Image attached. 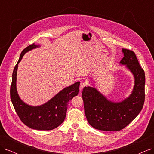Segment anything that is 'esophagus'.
<instances>
[{"label": "esophagus", "mask_w": 154, "mask_h": 154, "mask_svg": "<svg viewBox=\"0 0 154 154\" xmlns=\"http://www.w3.org/2000/svg\"><path fill=\"white\" fill-rule=\"evenodd\" d=\"M87 85V83L85 81H82L80 82V91H82L83 88H84L85 86Z\"/></svg>", "instance_id": "obj_1"}]
</instances>
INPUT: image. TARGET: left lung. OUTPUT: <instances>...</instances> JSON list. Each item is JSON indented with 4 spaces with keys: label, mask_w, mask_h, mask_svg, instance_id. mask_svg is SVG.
<instances>
[{
    "label": "left lung",
    "mask_w": 154,
    "mask_h": 154,
    "mask_svg": "<svg viewBox=\"0 0 154 154\" xmlns=\"http://www.w3.org/2000/svg\"><path fill=\"white\" fill-rule=\"evenodd\" d=\"M124 57L120 61L134 77L133 91L127 98L114 102L95 87H85L82 97L87 119L93 128L103 131H119L137 117L141 111L145 98V75L134 51L122 49Z\"/></svg>",
    "instance_id": "8db88e82"
}]
</instances>
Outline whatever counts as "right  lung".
<instances>
[{
  "label": "right lung",
  "mask_w": 154,
  "mask_h": 154,
  "mask_svg": "<svg viewBox=\"0 0 154 154\" xmlns=\"http://www.w3.org/2000/svg\"><path fill=\"white\" fill-rule=\"evenodd\" d=\"M38 47L39 45L33 44L27 46L21 53L12 74L10 97L14 109L23 123L35 130H51L63 123L66 116L69 101L78 95L80 82H77L64 88L44 105L34 106L24 103L17 91L18 65L26 53Z\"/></svg>",
  "instance_id": "right-lung-1"
}]
</instances>
